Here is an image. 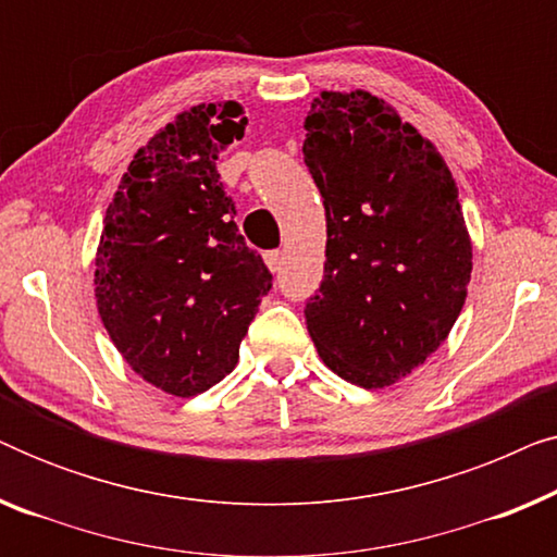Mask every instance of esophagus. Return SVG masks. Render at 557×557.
<instances>
[{"label":"esophagus","instance_id":"esophagus-1","mask_svg":"<svg viewBox=\"0 0 557 557\" xmlns=\"http://www.w3.org/2000/svg\"><path fill=\"white\" fill-rule=\"evenodd\" d=\"M265 258V265H269V269L276 273V271H281V263H284V256L278 253V250H269V253L263 256Z\"/></svg>","mask_w":557,"mask_h":557}]
</instances>
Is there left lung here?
Wrapping results in <instances>:
<instances>
[{"mask_svg": "<svg viewBox=\"0 0 557 557\" xmlns=\"http://www.w3.org/2000/svg\"><path fill=\"white\" fill-rule=\"evenodd\" d=\"M304 162L326 212L324 278L307 326L326 368L385 387L436 352L461 314L471 240L436 147L383 98H314Z\"/></svg>", "mask_w": 557, "mask_h": 557, "instance_id": "1", "label": "left lung"}]
</instances>
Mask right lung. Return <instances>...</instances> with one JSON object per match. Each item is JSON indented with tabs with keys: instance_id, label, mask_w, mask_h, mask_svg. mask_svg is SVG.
Here are the masks:
<instances>
[{
	"instance_id": "add662e5",
	"label": "right lung",
	"mask_w": 557,
	"mask_h": 557,
	"mask_svg": "<svg viewBox=\"0 0 557 557\" xmlns=\"http://www.w3.org/2000/svg\"><path fill=\"white\" fill-rule=\"evenodd\" d=\"M235 101L180 113L134 154L106 210L96 299L136 375L193 398L238 362L271 271L235 225L218 157L243 139Z\"/></svg>"
}]
</instances>
